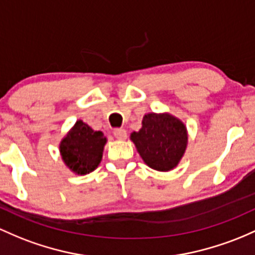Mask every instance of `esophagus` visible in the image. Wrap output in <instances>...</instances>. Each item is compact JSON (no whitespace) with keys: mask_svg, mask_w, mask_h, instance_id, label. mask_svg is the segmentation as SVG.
I'll return each mask as SVG.
<instances>
[{"mask_svg":"<svg viewBox=\"0 0 255 255\" xmlns=\"http://www.w3.org/2000/svg\"><path fill=\"white\" fill-rule=\"evenodd\" d=\"M114 135L115 138L119 139V140H123V139L127 138V132H126V129H123V128H116V129L114 130Z\"/></svg>","mask_w":255,"mask_h":255,"instance_id":"34e87169","label":"esophagus"}]
</instances>
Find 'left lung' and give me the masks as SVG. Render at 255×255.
I'll use <instances>...</instances> for the list:
<instances>
[{
    "instance_id": "1",
    "label": "left lung",
    "mask_w": 255,
    "mask_h": 255,
    "mask_svg": "<svg viewBox=\"0 0 255 255\" xmlns=\"http://www.w3.org/2000/svg\"><path fill=\"white\" fill-rule=\"evenodd\" d=\"M139 132L130 134L141 158L150 168L168 172L177 167L187 145L186 127L169 114H147Z\"/></svg>"
}]
</instances>
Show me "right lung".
<instances>
[{
  "mask_svg": "<svg viewBox=\"0 0 255 255\" xmlns=\"http://www.w3.org/2000/svg\"><path fill=\"white\" fill-rule=\"evenodd\" d=\"M106 144L104 133L77 121L60 142V153L66 166L77 174L93 172L100 163Z\"/></svg>",
  "mask_w": 255,
  "mask_h": 255,
  "instance_id": "right-lung-1",
  "label": "right lung"
}]
</instances>
